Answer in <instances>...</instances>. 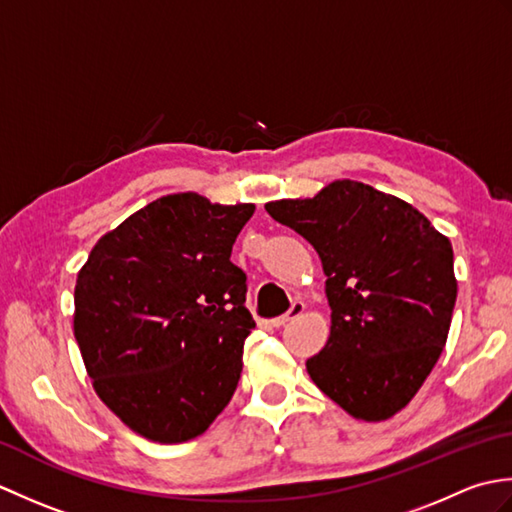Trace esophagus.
I'll list each match as a JSON object with an SVG mask.
<instances>
[{
  "instance_id": "esophagus-1",
  "label": "esophagus",
  "mask_w": 512,
  "mask_h": 512,
  "mask_svg": "<svg viewBox=\"0 0 512 512\" xmlns=\"http://www.w3.org/2000/svg\"><path fill=\"white\" fill-rule=\"evenodd\" d=\"M303 310H306V306H303L301 301H295V303H292V308H290L286 314H281V317L273 319L270 323H273V328H281V325H286V323H290V321H295L297 317H301Z\"/></svg>"
}]
</instances>
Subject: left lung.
Segmentation results:
<instances>
[{"mask_svg": "<svg viewBox=\"0 0 512 512\" xmlns=\"http://www.w3.org/2000/svg\"><path fill=\"white\" fill-rule=\"evenodd\" d=\"M266 211L317 250L330 339L306 361L325 396L365 422L405 409L447 343L458 281L453 248L418 209L354 180Z\"/></svg>", "mask_w": 512, "mask_h": 512, "instance_id": "obj_1", "label": "left lung"}]
</instances>
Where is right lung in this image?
<instances>
[{
  "label": "right lung",
  "mask_w": 512,
  "mask_h": 512,
  "mask_svg": "<svg viewBox=\"0 0 512 512\" xmlns=\"http://www.w3.org/2000/svg\"><path fill=\"white\" fill-rule=\"evenodd\" d=\"M255 204L171 193L105 233L74 286V336L94 391L151 442L202 436L233 398L246 275L231 250Z\"/></svg>",
  "instance_id": "obj_1"
}]
</instances>
